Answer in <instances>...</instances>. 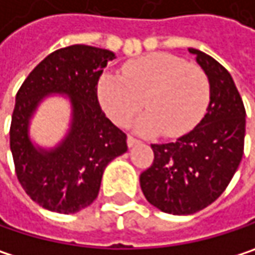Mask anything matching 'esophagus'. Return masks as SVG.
<instances>
[{
	"instance_id": "1",
	"label": "esophagus",
	"mask_w": 255,
	"mask_h": 255,
	"mask_svg": "<svg viewBox=\"0 0 255 255\" xmlns=\"http://www.w3.org/2000/svg\"><path fill=\"white\" fill-rule=\"evenodd\" d=\"M138 143H140V140H137L135 137H132V135H128L127 137L128 147H134V146H137Z\"/></svg>"
}]
</instances>
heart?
<instances>
[{"instance_id": "heart-1", "label": "heart", "mask_w": 255, "mask_h": 255, "mask_svg": "<svg viewBox=\"0 0 255 255\" xmlns=\"http://www.w3.org/2000/svg\"><path fill=\"white\" fill-rule=\"evenodd\" d=\"M98 98L106 115L118 126H127L140 112L137 131L179 137L196 127L210 104V83L206 73L171 54H151L123 67V77L104 74Z\"/></svg>"}]
</instances>
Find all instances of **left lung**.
<instances>
[{"instance_id": "1", "label": "left lung", "mask_w": 255, "mask_h": 255, "mask_svg": "<svg viewBox=\"0 0 255 255\" xmlns=\"http://www.w3.org/2000/svg\"><path fill=\"white\" fill-rule=\"evenodd\" d=\"M210 83L207 114L175 143L151 144L153 163L140 175L151 206L171 215H193L226 190L244 154L245 108L228 70L190 48Z\"/></svg>"}]
</instances>
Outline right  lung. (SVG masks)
Returning <instances> with one entry per match:
<instances>
[{
	"label": "right lung",
	"instance_id": "obj_1",
	"mask_svg": "<svg viewBox=\"0 0 255 255\" xmlns=\"http://www.w3.org/2000/svg\"><path fill=\"white\" fill-rule=\"evenodd\" d=\"M115 54L87 45L57 49L40 61L15 96L10 149L15 175L26 194L46 210L77 213L99 194L105 168L127 151V135L105 115L98 101V81ZM67 94L72 124L54 149L36 148L28 124L48 94Z\"/></svg>",
	"mask_w": 255,
	"mask_h": 255
}]
</instances>
